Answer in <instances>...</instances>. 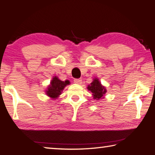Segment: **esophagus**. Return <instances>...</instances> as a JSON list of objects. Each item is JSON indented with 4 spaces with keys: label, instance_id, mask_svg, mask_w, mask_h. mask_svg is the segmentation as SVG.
Segmentation results:
<instances>
[{
    "label": "esophagus",
    "instance_id": "1",
    "mask_svg": "<svg viewBox=\"0 0 155 155\" xmlns=\"http://www.w3.org/2000/svg\"><path fill=\"white\" fill-rule=\"evenodd\" d=\"M74 82L76 84H78V85H81V84L82 83V80H81V78H75L74 80Z\"/></svg>",
    "mask_w": 155,
    "mask_h": 155
}]
</instances>
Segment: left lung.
Listing matches in <instances>:
<instances>
[{"label": "left lung", "instance_id": "8db88e82", "mask_svg": "<svg viewBox=\"0 0 155 155\" xmlns=\"http://www.w3.org/2000/svg\"><path fill=\"white\" fill-rule=\"evenodd\" d=\"M87 90L92 93V96L94 99L96 101L102 99L104 98V95L107 92V90L105 87L102 85L100 83L99 80L97 78H94V81L90 83V85L87 86Z\"/></svg>", "mask_w": 155, "mask_h": 155}]
</instances>
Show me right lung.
Returning <instances> with one entry per match:
<instances>
[{
    "instance_id": "right-lung-1",
    "label": "right lung",
    "mask_w": 155,
    "mask_h": 155,
    "mask_svg": "<svg viewBox=\"0 0 155 155\" xmlns=\"http://www.w3.org/2000/svg\"><path fill=\"white\" fill-rule=\"evenodd\" d=\"M70 81H63L57 77H54L46 91V95L52 99H57L61 95L63 90L65 86L69 85Z\"/></svg>"
}]
</instances>
